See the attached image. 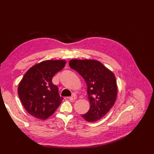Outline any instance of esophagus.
I'll list each match as a JSON object with an SVG mask.
<instances>
[{
  "mask_svg": "<svg viewBox=\"0 0 154 154\" xmlns=\"http://www.w3.org/2000/svg\"><path fill=\"white\" fill-rule=\"evenodd\" d=\"M69 99L70 100H75V99H76V97H75V96L70 97H69Z\"/></svg>",
  "mask_w": 154,
  "mask_h": 154,
  "instance_id": "34e87169",
  "label": "esophagus"
}]
</instances>
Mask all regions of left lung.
I'll list each match as a JSON object with an SVG mask.
<instances>
[{"label": "left lung", "mask_w": 154, "mask_h": 154, "mask_svg": "<svg viewBox=\"0 0 154 154\" xmlns=\"http://www.w3.org/2000/svg\"><path fill=\"white\" fill-rule=\"evenodd\" d=\"M69 65L79 73L87 84L90 109L81 116L89 122L101 119L109 112L116 100L118 87L115 75L97 60L73 59Z\"/></svg>", "instance_id": "left-lung-1"}]
</instances>
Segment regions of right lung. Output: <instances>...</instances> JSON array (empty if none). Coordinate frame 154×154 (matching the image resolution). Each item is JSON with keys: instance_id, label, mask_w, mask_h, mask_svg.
Instances as JSON below:
<instances>
[{"instance_id": "add662e5", "label": "right lung", "mask_w": 154, "mask_h": 154, "mask_svg": "<svg viewBox=\"0 0 154 154\" xmlns=\"http://www.w3.org/2000/svg\"><path fill=\"white\" fill-rule=\"evenodd\" d=\"M65 64L63 60L43 61L30 67L22 77L18 94L24 109L32 116L45 120L60 105L63 98L52 78Z\"/></svg>"}]
</instances>
